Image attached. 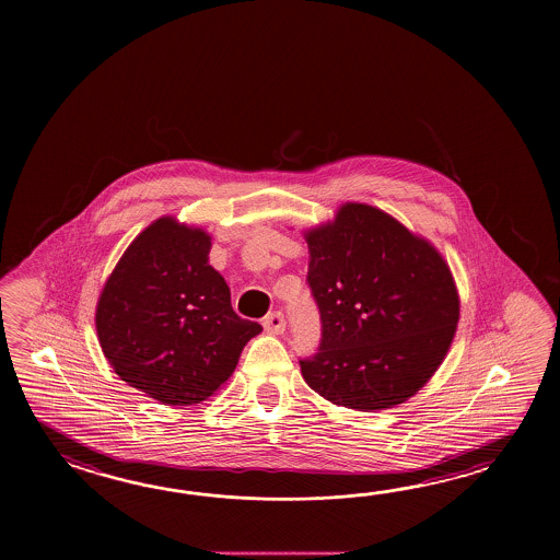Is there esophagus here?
I'll return each instance as SVG.
<instances>
[{
  "label": "esophagus",
  "mask_w": 560,
  "mask_h": 560,
  "mask_svg": "<svg viewBox=\"0 0 560 560\" xmlns=\"http://www.w3.org/2000/svg\"><path fill=\"white\" fill-rule=\"evenodd\" d=\"M264 328L270 334H282L285 330V318L284 314L280 310L270 312L266 318H264Z\"/></svg>",
  "instance_id": "34e87169"
}]
</instances>
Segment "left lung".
I'll list each match as a JSON object with an SVG mask.
<instances>
[{"instance_id": "8db88e82", "label": "left lung", "mask_w": 560, "mask_h": 560, "mask_svg": "<svg viewBox=\"0 0 560 560\" xmlns=\"http://www.w3.org/2000/svg\"><path fill=\"white\" fill-rule=\"evenodd\" d=\"M320 345L302 376L332 405L381 410L417 394L453 342L458 294L441 254L366 203L308 232Z\"/></svg>"}]
</instances>
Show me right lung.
Instances as JSON below:
<instances>
[{"label": "right lung", "mask_w": 560, "mask_h": 560, "mask_svg": "<svg viewBox=\"0 0 560 560\" xmlns=\"http://www.w3.org/2000/svg\"><path fill=\"white\" fill-rule=\"evenodd\" d=\"M208 252L206 232L160 218L124 252L97 302L107 362L164 405H200L212 396L262 330L234 312Z\"/></svg>", "instance_id": "right-lung-1"}]
</instances>
